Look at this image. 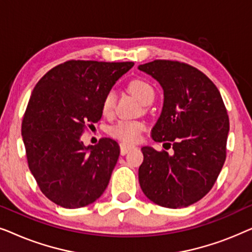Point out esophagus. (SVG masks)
I'll return each mask as SVG.
<instances>
[{
    "label": "esophagus",
    "instance_id": "1",
    "mask_svg": "<svg viewBox=\"0 0 252 252\" xmlns=\"http://www.w3.org/2000/svg\"><path fill=\"white\" fill-rule=\"evenodd\" d=\"M120 146V154L122 155H126L128 151H130L132 149L135 148V146H133V144H129V143H126V142H122L119 144Z\"/></svg>",
    "mask_w": 252,
    "mask_h": 252
}]
</instances>
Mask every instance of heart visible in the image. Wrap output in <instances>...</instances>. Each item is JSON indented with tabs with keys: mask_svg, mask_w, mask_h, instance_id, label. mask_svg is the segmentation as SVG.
<instances>
[{
	"mask_svg": "<svg viewBox=\"0 0 252 252\" xmlns=\"http://www.w3.org/2000/svg\"><path fill=\"white\" fill-rule=\"evenodd\" d=\"M129 89L143 104L153 102L155 98V91L149 82L142 79H135L129 84ZM116 103V93L113 89L106 93L102 101V112L105 116H110L113 112ZM144 129V125L141 122L125 120L119 122L110 128V134L116 139L124 142H134L139 139L140 133Z\"/></svg>",
	"mask_w": 252,
	"mask_h": 252,
	"instance_id": "heart-1",
	"label": "heart"
}]
</instances>
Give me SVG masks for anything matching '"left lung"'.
Segmentation results:
<instances>
[{
	"label": "left lung",
	"mask_w": 252,
	"mask_h": 252,
	"mask_svg": "<svg viewBox=\"0 0 252 252\" xmlns=\"http://www.w3.org/2000/svg\"><path fill=\"white\" fill-rule=\"evenodd\" d=\"M139 70L164 91V104L151 136L173 155L143 147L141 189L150 201L170 209L191 205L215 185L226 159L229 119L216 85L194 66L156 60Z\"/></svg>",
	"instance_id": "1"
}]
</instances>
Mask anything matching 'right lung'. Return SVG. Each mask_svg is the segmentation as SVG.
<instances>
[{
	"instance_id": "obj_1",
	"label": "right lung",
	"mask_w": 252,
	"mask_h": 252,
	"mask_svg": "<svg viewBox=\"0 0 252 252\" xmlns=\"http://www.w3.org/2000/svg\"><path fill=\"white\" fill-rule=\"evenodd\" d=\"M133 62L67 61L48 71L33 89L22 123L31 173L55 204L78 209L108 187L120 148L103 137L86 147L81 135L102 118V101Z\"/></svg>"
}]
</instances>
